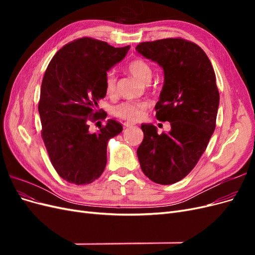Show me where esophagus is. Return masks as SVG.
Masks as SVG:
<instances>
[{"instance_id":"34e87169","label":"esophagus","mask_w":255,"mask_h":255,"mask_svg":"<svg viewBox=\"0 0 255 255\" xmlns=\"http://www.w3.org/2000/svg\"><path fill=\"white\" fill-rule=\"evenodd\" d=\"M123 127H125V128H133L134 125H133V123H129V122H125V123H123Z\"/></svg>"}]
</instances>
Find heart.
<instances>
[{"label":"heart","mask_w":255,"mask_h":255,"mask_svg":"<svg viewBox=\"0 0 255 255\" xmlns=\"http://www.w3.org/2000/svg\"><path fill=\"white\" fill-rule=\"evenodd\" d=\"M128 71L134 78L142 83H149L152 79L153 71L150 65L142 58H134L127 66ZM105 92L109 97L116 94V78L113 73H109L105 78ZM149 102L146 101H127L122 102L114 109V114L117 117L128 121L139 120L144 112L148 110Z\"/></svg>","instance_id":"heart-1"}]
</instances>
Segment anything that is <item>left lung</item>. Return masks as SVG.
Segmentation results:
<instances>
[{"mask_svg": "<svg viewBox=\"0 0 255 255\" xmlns=\"http://www.w3.org/2000/svg\"><path fill=\"white\" fill-rule=\"evenodd\" d=\"M136 51L164 69L155 111L157 120L171 126L170 132L158 135L154 126L142 125L137 156L151 181L170 185L195 168L215 130L219 105L215 71L198 44L180 37L141 42Z\"/></svg>", "mask_w": 255, "mask_h": 255, "instance_id": "1", "label": "left lung"}]
</instances>
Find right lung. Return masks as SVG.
<instances>
[{
	"label": "right lung",
	"instance_id": "right-lung-1",
	"mask_svg": "<svg viewBox=\"0 0 255 255\" xmlns=\"http://www.w3.org/2000/svg\"><path fill=\"white\" fill-rule=\"evenodd\" d=\"M128 50V45L114 48L83 37L64 45L45 70L38 104L41 137L54 169L69 183L86 185L99 179L106 166L107 142L122 132L113 119L96 133L89 125L106 118L98 110L106 95V72Z\"/></svg>",
	"mask_w": 255,
	"mask_h": 255
}]
</instances>
